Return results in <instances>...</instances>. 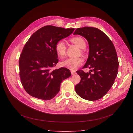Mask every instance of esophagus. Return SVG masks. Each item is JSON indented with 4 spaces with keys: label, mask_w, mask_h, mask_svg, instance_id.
Masks as SVG:
<instances>
[{
    "label": "esophagus",
    "mask_w": 133,
    "mask_h": 133,
    "mask_svg": "<svg viewBox=\"0 0 133 133\" xmlns=\"http://www.w3.org/2000/svg\"><path fill=\"white\" fill-rule=\"evenodd\" d=\"M71 73L72 75H74L76 73V71L75 70H71Z\"/></svg>",
    "instance_id": "1"
}]
</instances>
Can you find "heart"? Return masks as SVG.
I'll return each mask as SVG.
<instances>
[{
	"label": "heart",
	"mask_w": 133,
	"mask_h": 133,
	"mask_svg": "<svg viewBox=\"0 0 133 133\" xmlns=\"http://www.w3.org/2000/svg\"><path fill=\"white\" fill-rule=\"evenodd\" d=\"M71 41L81 49H84L86 46L85 40L81 37L72 38ZM55 50L60 57L62 58L65 56L66 51V46L64 40H60L55 45ZM83 64V59L81 58H68L61 63V65L72 70L76 69Z\"/></svg>",
	"instance_id": "obj_1"
}]
</instances>
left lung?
Instances as JSON below:
<instances>
[{
  "label": "left lung",
  "instance_id": "left-lung-1",
  "mask_svg": "<svg viewBox=\"0 0 133 133\" xmlns=\"http://www.w3.org/2000/svg\"><path fill=\"white\" fill-rule=\"evenodd\" d=\"M74 35L85 37L88 42V57L83 68L90 69L89 72L77 71L81 80L75 86V91L83 99L98 100L107 93L117 75L119 63L115 48L108 36L96 28H77Z\"/></svg>",
  "mask_w": 133,
  "mask_h": 133
}]
</instances>
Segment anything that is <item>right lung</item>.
<instances>
[{
	"instance_id": "1",
	"label": "right lung",
	"mask_w": 133,
	"mask_h": 133,
	"mask_svg": "<svg viewBox=\"0 0 133 133\" xmlns=\"http://www.w3.org/2000/svg\"><path fill=\"white\" fill-rule=\"evenodd\" d=\"M74 30L46 26L34 32L26 43L19 59V67L23 86L30 96L50 100L59 91L63 81L70 76V71L66 68H51L58 62L56 43Z\"/></svg>"
}]
</instances>
